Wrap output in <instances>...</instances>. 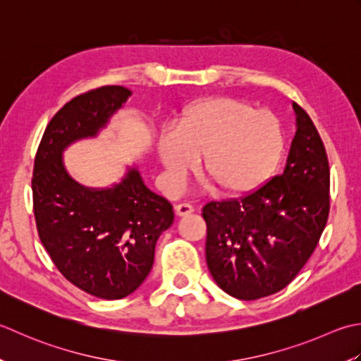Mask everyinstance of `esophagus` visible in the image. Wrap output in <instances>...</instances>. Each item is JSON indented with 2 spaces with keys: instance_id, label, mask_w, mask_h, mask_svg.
I'll use <instances>...</instances> for the list:
<instances>
[{
  "instance_id": "esophagus-1",
  "label": "esophagus",
  "mask_w": 361,
  "mask_h": 361,
  "mask_svg": "<svg viewBox=\"0 0 361 361\" xmlns=\"http://www.w3.org/2000/svg\"><path fill=\"white\" fill-rule=\"evenodd\" d=\"M174 210H176V215H178V216H187V215H190V213H193V212H195L193 205L185 204V202L176 205Z\"/></svg>"
}]
</instances>
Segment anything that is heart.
Returning <instances> with one entry per match:
<instances>
[{"label": "heart", "instance_id": "b5f03b06", "mask_svg": "<svg viewBox=\"0 0 361 361\" xmlns=\"http://www.w3.org/2000/svg\"><path fill=\"white\" fill-rule=\"evenodd\" d=\"M157 151L173 190L182 188L202 159L205 180L223 193L246 195L273 178L285 132L271 110L219 97L190 104L176 130L159 137Z\"/></svg>", "mask_w": 361, "mask_h": 361}]
</instances>
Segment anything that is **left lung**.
Segmentation results:
<instances>
[{
	"instance_id": "8db88e82",
	"label": "left lung",
	"mask_w": 361,
	"mask_h": 361,
	"mask_svg": "<svg viewBox=\"0 0 361 361\" xmlns=\"http://www.w3.org/2000/svg\"><path fill=\"white\" fill-rule=\"evenodd\" d=\"M296 134L283 171L260 188L204 205L205 260L219 288L241 300L285 288L310 259L330 207L324 143L305 110L293 102Z\"/></svg>"
}]
</instances>
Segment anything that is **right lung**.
Returning <instances> with one entry per match:
<instances>
[{
    "label": "right lung",
    "mask_w": 361,
    "mask_h": 361,
    "mask_svg": "<svg viewBox=\"0 0 361 361\" xmlns=\"http://www.w3.org/2000/svg\"><path fill=\"white\" fill-rule=\"evenodd\" d=\"M130 94L107 85L67 102L45 129L32 173L37 231L51 260L68 282L109 300L129 296L148 277L173 205L145 185L137 166L112 187H85L68 174L63 151L97 137Z\"/></svg>",
    "instance_id": "right-lung-1"
}]
</instances>
